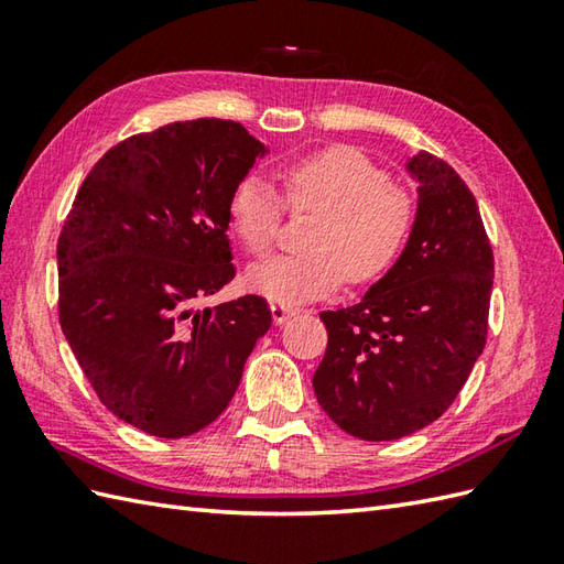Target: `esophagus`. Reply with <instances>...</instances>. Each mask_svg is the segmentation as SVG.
<instances>
[{"label":"esophagus","instance_id":"1","mask_svg":"<svg viewBox=\"0 0 564 564\" xmlns=\"http://www.w3.org/2000/svg\"><path fill=\"white\" fill-rule=\"evenodd\" d=\"M301 313L297 307H291V305H283V303H271V315H273V322L275 325H283V322H289L293 315Z\"/></svg>","mask_w":564,"mask_h":564}]
</instances>
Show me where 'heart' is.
I'll return each instance as SVG.
<instances>
[{
    "instance_id": "1",
    "label": "heart",
    "mask_w": 564,
    "mask_h": 564,
    "mask_svg": "<svg viewBox=\"0 0 564 564\" xmlns=\"http://www.w3.org/2000/svg\"><path fill=\"white\" fill-rule=\"evenodd\" d=\"M283 200L249 174L227 198V220L251 257L269 254L283 223V206L313 210L305 251L257 263L249 285L275 303H305L351 285L380 281L410 242L416 200L390 174L354 148H327L281 166Z\"/></svg>"
}]
</instances>
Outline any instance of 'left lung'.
<instances>
[{
	"label": "left lung",
	"mask_w": 564,
	"mask_h": 564,
	"mask_svg": "<svg viewBox=\"0 0 564 564\" xmlns=\"http://www.w3.org/2000/svg\"><path fill=\"white\" fill-rule=\"evenodd\" d=\"M406 170L422 186L402 257L361 303L319 313L317 402L364 441L410 436L438 419L487 344L495 254L473 191L431 152Z\"/></svg>",
	"instance_id": "8db88e82"
}]
</instances>
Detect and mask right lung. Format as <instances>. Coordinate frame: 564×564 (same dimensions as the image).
Instances as JSON below:
<instances>
[{
    "instance_id": "obj_1",
    "label": "right lung",
    "mask_w": 564,
    "mask_h": 564,
    "mask_svg": "<svg viewBox=\"0 0 564 564\" xmlns=\"http://www.w3.org/2000/svg\"><path fill=\"white\" fill-rule=\"evenodd\" d=\"M242 123H166L91 166L57 239V317L106 410L160 438L215 422L271 327L261 295L200 310L235 279L227 198L261 152Z\"/></svg>"
}]
</instances>
